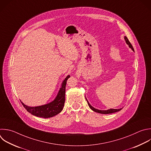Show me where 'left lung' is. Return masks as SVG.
Returning <instances> with one entry per match:
<instances>
[{
  "instance_id": "1",
  "label": "left lung",
  "mask_w": 151,
  "mask_h": 151,
  "mask_svg": "<svg viewBox=\"0 0 151 151\" xmlns=\"http://www.w3.org/2000/svg\"><path fill=\"white\" fill-rule=\"evenodd\" d=\"M124 39H125V40H126V43L129 45V47L132 48V50H133V51H134V49H133V46H132V45L131 44V43L130 42V41H129V40H128V38H127V37L125 36ZM86 101H87L89 107H90V109H91V110H92L93 111H95V112L98 113L104 114H111V113H116V112L119 111H120V110L122 109H110V110H97V109L93 108V107H92V106L90 105V104L88 103L87 99H86Z\"/></svg>"
}]
</instances>
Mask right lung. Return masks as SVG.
<instances>
[{"instance_id":"1","label":"right lung","mask_w":151,"mask_h":151,"mask_svg":"<svg viewBox=\"0 0 151 151\" xmlns=\"http://www.w3.org/2000/svg\"><path fill=\"white\" fill-rule=\"evenodd\" d=\"M69 77L70 76L68 75L65 78L62 83V87L56 98L52 103L41 106L31 107L27 106L21 102L24 107L27 110L28 112L37 117L42 118H50L58 114L62 111L64 107L66 82Z\"/></svg>"}]
</instances>
